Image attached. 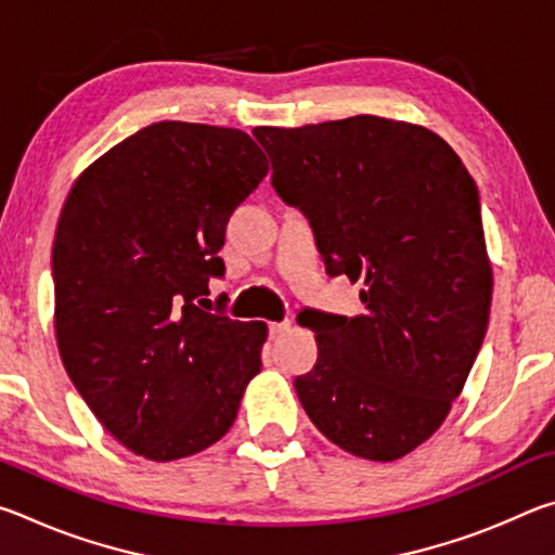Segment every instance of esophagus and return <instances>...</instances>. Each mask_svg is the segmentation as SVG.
Wrapping results in <instances>:
<instances>
[{"instance_id": "34e87169", "label": "esophagus", "mask_w": 555, "mask_h": 555, "mask_svg": "<svg viewBox=\"0 0 555 555\" xmlns=\"http://www.w3.org/2000/svg\"><path fill=\"white\" fill-rule=\"evenodd\" d=\"M291 327V321H281V323H269V333L271 335H284Z\"/></svg>"}]
</instances>
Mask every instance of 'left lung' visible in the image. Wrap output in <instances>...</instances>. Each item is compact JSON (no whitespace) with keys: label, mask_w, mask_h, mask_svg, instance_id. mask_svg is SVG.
Masks as SVG:
<instances>
[{"label":"left lung","mask_w":555,"mask_h":555,"mask_svg":"<svg viewBox=\"0 0 555 555\" xmlns=\"http://www.w3.org/2000/svg\"><path fill=\"white\" fill-rule=\"evenodd\" d=\"M271 183L304 210L327 274L360 281L354 318L298 313L318 362L296 377L321 434L391 463L436 434L480 352L492 304L480 195L446 139L357 115L257 127Z\"/></svg>","instance_id":"left-lung-1"}]
</instances>
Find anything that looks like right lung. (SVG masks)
I'll return each mask as SVG.
<instances>
[{"mask_svg": "<svg viewBox=\"0 0 555 555\" xmlns=\"http://www.w3.org/2000/svg\"><path fill=\"white\" fill-rule=\"evenodd\" d=\"M267 171L247 131L156 121L92 162L63 203L55 340L75 389L131 453L168 463L218 443L261 370L267 323L195 300L224 274V228Z\"/></svg>", "mask_w": 555, "mask_h": 555, "instance_id": "add662e5", "label": "right lung"}]
</instances>
